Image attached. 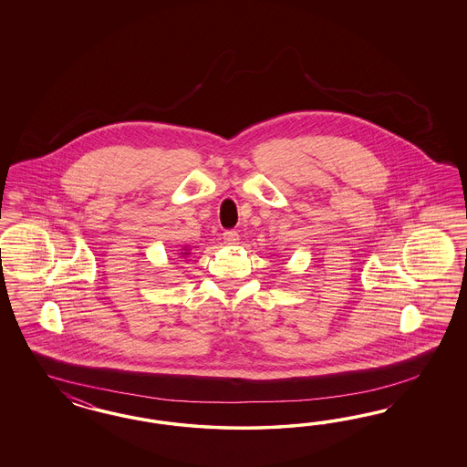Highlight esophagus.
Listing matches in <instances>:
<instances>
[{"instance_id": "34e87169", "label": "esophagus", "mask_w": 467, "mask_h": 467, "mask_svg": "<svg viewBox=\"0 0 467 467\" xmlns=\"http://www.w3.org/2000/svg\"><path fill=\"white\" fill-rule=\"evenodd\" d=\"M223 238H224L226 244H238L240 243V234L236 231H224Z\"/></svg>"}]
</instances>
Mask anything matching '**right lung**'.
Wrapping results in <instances>:
<instances>
[{"label":"right lung","mask_w":467,"mask_h":467,"mask_svg":"<svg viewBox=\"0 0 467 467\" xmlns=\"http://www.w3.org/2000/svg\"><path fill=\"white\" fill-rule=\"evenodd\" d=\"M182 254H184V256H186V254H190V252H188V250H183V252H182Z\"/></svg>","instance_id":"1"}]
</instances>
